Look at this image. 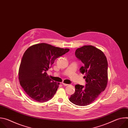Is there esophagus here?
<instances>
[{"label": "esophagus", "instance_id": "obj_1", "mask_svg": "<svg viewBox=\"0 0 128 128\" xmlns=\"http://www.w3.org/2000/svg\"><path fill=\"white\" fill-rule=\"evenodd\" d=\"M62 84H63V85H64V86H68L69 84H65V83H64V82H62Z\"/></svg>", "mask_w": 128, "mask_h": 128}]
</instances>
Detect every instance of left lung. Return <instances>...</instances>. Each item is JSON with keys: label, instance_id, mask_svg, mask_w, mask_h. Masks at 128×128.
Segmentation results:
<instances>
[{"label": "left lung", "instance_id": "obj_1", "mask_svg": "<svg viewBox=\"0 0 128 128\" xmlns=\"http://www.w3.org/2000/svg\"><path fill=\"white\" fill-rule=\"evenodd\" d=\"M75 54L84 63L80 72L85 74L86 84L85 86L76 85L75 92L69 101L76 105L86 106L94 102L107 86V60L102 50L90 45L78 48Z\"/></svg>", "mask_w": 128, "mask_h": 128}]
</instances>
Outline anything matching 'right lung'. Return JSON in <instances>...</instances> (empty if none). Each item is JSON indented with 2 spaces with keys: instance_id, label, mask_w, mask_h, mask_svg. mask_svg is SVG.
I'll return each mask as SVG.
<instances>
[{
  "instance_id": "obj_1",
  "label": "right lung",
  "mask_w": 128,
  "mask_h": 128,
  "mask_svg": "<svg viewBox=\"0 0 128 128\" xmlns=\"http://www.w3.org/2000/svg\"><path fill=\"white\" fill-rule=\"evenodd\" d=\"M69 50L41 43L31 46L24 52L19 69L20 84L27 95L40 103L51 99L60 83L52 80L46 71L58 57Z\"/></svg>"
}]
</instances>
